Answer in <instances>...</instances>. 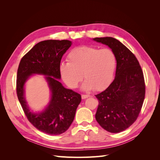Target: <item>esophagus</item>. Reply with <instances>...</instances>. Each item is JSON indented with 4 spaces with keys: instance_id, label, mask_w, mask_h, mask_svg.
Returning <instances> with one entry per match:
<instances>
[{
    "instance_id": "34e87169",
    "label": "esophagus",
    "mask_w": 160,
    "mask_h": 160,
    "mask_svg": "<svg viewBox=\"0 0 160 160\" xmlns=\"http://www.w3.org/2000/svg\"><path fill=\"white\" fill-rule=\"evenodd\" d=\"M89 97H90L89 95H84V94H83V95H81V98L83 99H86V98H89Z\"/></svg>"
}]
</instances>
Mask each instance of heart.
<instances>
[{"instance_id": "obj_1", "label": "heart", "mask_w": 160, "mask_h": 160, "mask_svg": "<svg viewBox=\"0 0 160 160\" xmlns=\"http://www.w3.org/2000/svg\"><path fill=\"white\" fill-rule=\"evenodd\" d=\"M68 62H62L60 72L62 80L75 89L84 78L82 88L103 91L113 79L117 57L109 48L98 49L92 46H80L72 49L67 55ZM84 75H82V73Z\"/></svg>"}]
</instances>
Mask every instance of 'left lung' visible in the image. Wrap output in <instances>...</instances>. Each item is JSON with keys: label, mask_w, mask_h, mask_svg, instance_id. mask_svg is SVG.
Returning a JSON list of instances; mask_svg holds the SVG:
<instances>
[{"label": "left lung", "mask_w": 160, "mask_h": 160, "mask_svg": "<svg viewBox=\"0 0 160 160\" xmlns=\"http://www.w3.org/2000/svg\"><path fill=\"white\" fill-rule=\"evenodd\" d=\"M93 39L108 45L117 57L113 81L95 95L99 101L95 119L106 131L119 133L130 127L141 111L146 93L143 73L133 53L116 38Z\"/></svg>", "instance_id": "obj_1"}]
</instances>
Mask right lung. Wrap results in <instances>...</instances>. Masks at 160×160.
Returning a JSON list of instances; mask_svg holds the SVG:
<instances>
[{
    "label": "right lung",
    "mask_w": 160,
    "mask_h": 160,
    "mask_svg": "<svg viewBox=\"0 0 160 160\" xmlns=\"http://www.w3.org/2000/svg\"><path fill=\"white\" fill-rule=\"evenodd\" d=\"M71 44L68 40L38 42L22 57L17 70V94L24 113L34 127L49 135H59L69 129L81 101L80 94L65 88L58 80L61 58ZM32 74L45 75L52 91L49 105L38 114L29 110L23 96V85Z\"/></svg>",
    "instance_id": "right-lung-1"
}]
</instances>
